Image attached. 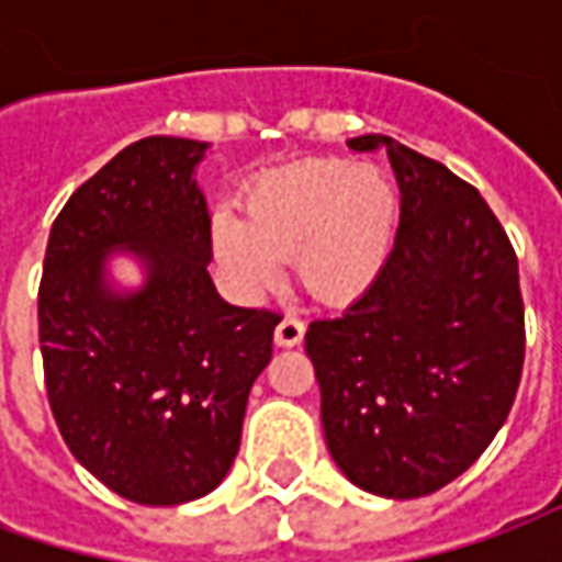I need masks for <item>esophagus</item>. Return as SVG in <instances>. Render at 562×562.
Here are the masks:
<instances>
[{"mask_svg":"<svg viewBox=\"0 0 562 562\" xmlns=\"http://www.w3.org/2000/svg\"><path fill=\"white\" fill-rule=\"evenodd\" d=\"M273 340H277V346H282V349L301 346V340H304V322L294 316H285L280 325H277V330H273Z\"/></svg>","mask_w":562,"mask_h":562,"instance_id":"esophagus-1","label":"esophagus"}]
</instances>
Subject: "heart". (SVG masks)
Returning <instances> with one entry per match:
<instances>
[{"label":"heart","instance_id":"1","mask_svg":"<svg viewBox=\"0 0 562 562\" xmlns=\"http://www.w3.org/2000/svg\"><path fill=\"white\" fill-rule=\"evenodd\" d=\"M401 220L389 173L349 159H310L258 177L244 192V222L213 216V246L244 292L280 280L294 256L297 280L322 304H352L385 268Z\"/></svg>","mask_w":562,"mask_h":562}]
</instances>
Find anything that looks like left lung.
I'll return each instance as SVG.
<instances>
[{"label":"left lung","instance_id":"8db88e82","mask_svg":"<svg viewBox=\"0 0 562 562\" xmlns=\"http://www.w3.org/2000/svg\"><path fill=\"white\" fill-rule=\"evenodd\" d=\"M401 228L376 282L306 330L325 442L367 494L415 499L454 482L506 424L524 367L518 258L484 198L385 135Z\"/></svg>","mask_w":562,"mask_h":562}]
</instances>
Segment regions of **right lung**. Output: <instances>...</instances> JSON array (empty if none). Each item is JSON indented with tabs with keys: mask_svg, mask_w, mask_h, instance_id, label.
Instances as JSON below:
<instances>
[{
	"mask_svg": "<svg viewBox=\"0 0 562 562\" xmlns=\"http://www.w3.org/2000/svg\"><path fill=\"white\" fill-rule=\"evenodd\" d=\"M204 140L144 138L56 216L38 292L44 382L56 427L114 494L180 506L228 475L277 313L222 301L195 168ZM145 280L123 290L110 258Z\"/></svg>",
	"mask_w": 562,
	"mask_h": 562,
	"instance_id": "add662e5",
	"label": "right lung"
}]
</instances>
